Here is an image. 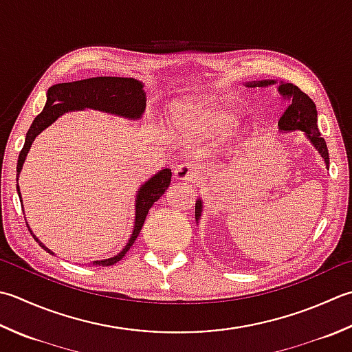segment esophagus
Segmentation results:
<instances>
[{
    "mask_svg": "<svg viewBox=\"0 0 352 352\" xmlns=\"http://www.w3.org/2000/svg\"><path fill=\"white\" fill-rule=\"evenodd\" d=\"M174 177L178 182H195L199 178V170L192 162H184L175 168Z\"/></svg>",
    "mask_w": 352,
    "mask_h": 352,
    "instance_id": "34e87169",
    "label": "esophagus"
}]
</instances>
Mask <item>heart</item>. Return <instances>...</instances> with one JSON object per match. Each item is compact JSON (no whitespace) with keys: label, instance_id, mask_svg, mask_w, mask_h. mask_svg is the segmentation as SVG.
I'll return each mask as SVG.
<instances>
[{"label":"heart","instance_id":"b5f03b06","mask_svg":"<svg viewBox=\"0 0 352 352\" xmlns=\"http://www.w3.org/2000/svg\"><path fill=\"white\" fill-rule=\"evenodd\" d=\"M230 107L213 99H192L178 103L172 111L177 125L188 128L199 137H210L229 125Z\"/></svg>","mask_w":352,"mask_h":352}]
</instances>
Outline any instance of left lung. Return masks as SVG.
<instances>
[{
  "instance_id": "8db88e82",
  "label": "left lung",
  "mask_w": 352,
  "mask_h": 352,
  "mask_svg": "<svg viewBox=\"0 0 352 352\" xmlns=\"http://www.w3.org/2000/svg\"><path fill=\"white\" fill-rule=\"evenodd\" d=\"M278 84L276 80L273 79H264V80H253L247 82V87H270ZM278 91L282 98L288 100V107L285 113L278 122V126L280 133H292V131H302L305 134L309 143L313 144L314 149L320 154L322 160L325 162L327 169H329V154L327 148V142L319 133L318 128V109H316L314 102L308 98V96L300 91L293 84H285V82H279ZM203 212V201L201 198L197 199L195 203V219L201 218Z\"/></svg>"
}]
</instances>
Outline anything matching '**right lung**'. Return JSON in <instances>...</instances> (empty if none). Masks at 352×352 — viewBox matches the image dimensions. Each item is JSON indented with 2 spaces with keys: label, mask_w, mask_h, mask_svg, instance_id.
Wrapping results in <instances>:
<instances>
[{
  "label": "right lung",
  "mask_w": 352,
  "mask_h": 352,
  "mask_svg": "<svg viewBox=\"0 0 352 352\" xmlns=\"http://www.w3.org/2000/svg\"><path fill=\"white\" fill-rule=\"evenodd\" d=\"M85 108L120 116L129 120H139L142 114L144 113V108H146V93L143 91V84L140 80L133 78H111V76H100V78L65 82V84H56L48 88L45 107L43 111L34 117L30 129L27 131L25 134L24 146L21 149L18 157L16 182L34 139H36L45 128L50 126L54 120H58V117H60L62 114L70 111H80V109ZM170 177V169H162L140 186L135 195V219L133 233H131L126 245L123 247L120 253H117L113 258L93 261V265L109 267L119 263V261L125 256L129 247L134 244V241L139 236L149 209L153 208V204L169 188ZM16 190L19 195V201L23 203L18 184ZM29 230L33 238L36 239V243L43 247L45 252L54 254L50 249H47V247L41 243L36 235L32 232L30 227Z\"/></svg>",
  "instance_id": "1"
}]
</instances>
